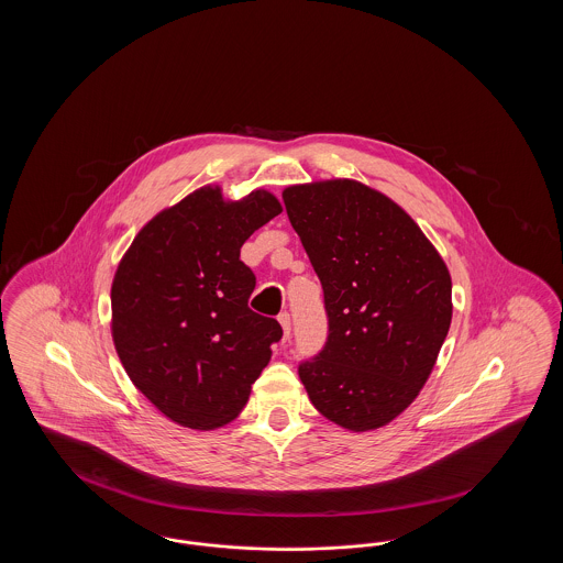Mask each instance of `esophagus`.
<instances>
[{"instance_id": "obj_1", "label": "esophagus", "mask_w": 563, "mask_h": 563, "mask_svg": "<svg viewBox=\"0 0 563 563\" xmlns=\"http://www.w3.org/2000/svg\"><path fill=\"white\" fill-rule=\"evenodd\" d=\"M278 322L283 327V340H287L289 333H291V314L289 312H280L278 314Z\"/></svg>"}]
</instances>
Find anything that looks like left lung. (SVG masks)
I'll list each match as a JSON object with an SVG mask.
<instances>
[{
	"instance_id": "1",
	"label": "left lung",
	"mask_w": 563,
	"mask_h": 563,
	"mask_svg": "<svg viewBox=\"0 0 563 563\" xmlns=\"http://www.w3.org/2000/svg\"><path fill=\"white\" fill-rule=\"evenodd\" d=\"M321 278L327 342L297 372L331 422L363 432L395 420L429 379L452 322V278L416 221L350 179L283 191Z\"/></svg>"
}]
</instances>
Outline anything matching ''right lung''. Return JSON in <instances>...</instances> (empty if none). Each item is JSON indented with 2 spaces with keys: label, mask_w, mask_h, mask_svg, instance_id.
<instances>
[{
  "label": "right lung",
  "mask_w": 563,
  "mask_h": 563,
  "mask_svg": "<svg viewBox=\"0 0 563 563\" xmlns=\"http://www.w3.org/2000/svg\"><path fill=\"white\" fill-rule=\"evenodd\" d=\"M257 189L225 202L202 188L156 214L134 239L111 285V331L134 386L189 429L234 420L283 338L249 308L255 274L244 241L280 213Z\"/></svg>",
  "instance_id": "add662e5"
}]
</instances>
